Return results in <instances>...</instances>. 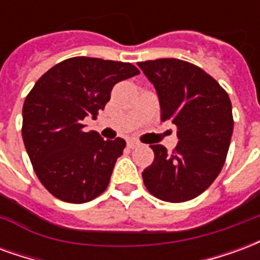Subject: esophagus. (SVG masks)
Here are the masks:
<instances>
[{
	"mask_svg": "<svg viewBox=\"0 0 260 260\" xmlns=\"http://www.w3.org/2000/svg\"><path fill=\"white\" fill-rule=\"evenodd\" d=\"M139 145H141V143L138 141H134V139L128 141V147H129V149H135V147H138Z\"/></svg>",
	"mask_w": 260,
	"mask_h": 260,
	"instance_id": "1",
	"label": "esophagus"
}]
</instances>
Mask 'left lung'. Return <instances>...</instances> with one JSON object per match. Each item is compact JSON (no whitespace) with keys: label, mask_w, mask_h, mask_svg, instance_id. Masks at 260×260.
Segmentation results:
<instances>
[{"label":"left lung","mask_w":260,"mask_h":260,"mask_svg":"<svg viewBox=\"0 0 260 260\" xmlns=\"http://www.w3.org/2000/svg\"><path fill=\"white\" fill-rule=\"evenodd\" d=\"M138 65L156 87L161 121L170 119L178 136L171 153L161 145L150 146L154 160L143 170V182L161 201H191L206 191L223 169L234 128L230 97L217 80L182 59Z\"/></svg>","instance_id":"8db88e82"}]
</instances>
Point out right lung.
Wrapping results in <instances>:
<instances>
[{"label": "right lung", "mask_w": 260, "mask_h": 260, "mask_svg": "<svg viewBox=\"0 0 260 260\" xmlns=\"http://www.w3.org/2000/svg\"><path fill=\"white\" fill-rule=\"evenodd\" d=\"M139 74L129 62L74 57L48 69L23 103L22 138L37 178L69 203L106 191L125 141L85 132L83 119L104 110L115 83Z\"/></svg>", "instance_id": "add662e5"}]
</instances>
